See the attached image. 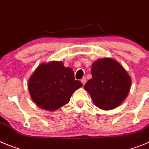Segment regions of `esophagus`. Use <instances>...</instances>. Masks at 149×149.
Returning <instances> with one entry per match:
<instances>
[{
	"label": "esophagus",
	"mask_w": 149,
	"mask_h": 149,
	"mask_svg": "<svg viewBox=\"0 0 149 149\" xmlns=\"http://www.w3.org/2000/svg\"><path fill=\"white\" fill-rule=\"evenodd\" d=\"M81 83L83 84V85H84L85 84H86V79H85V78H84V79H82L81 80Z\"/></svg>",
	"instance_id": "esophagus-1"
}]
</instances>
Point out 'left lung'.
Wrapping results in <instances>:
<instances>
[{"mask_svg": "<svg viewBox=\"0 0 149 149\" xmlns=\"http://www.w3.org/2000/svg\"><path fill=\"white\" fill-rule=\"evenodd\" d=\"M92 78L84 85L98 108L111 110L119 106L127 97L131 79L120 64L111 58L95 62L91 69Z\"/></svg>", "mask_w": 149, "mask_h": 149, "instance_id": "1", "label": "left lung"}]
</instances>
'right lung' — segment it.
I'll use <instances>...</instances> for the list:
<instances>
[{
  "mask_svg": "<svg viewBox=\"0 0 149 149\" xmlns=\"http://www.w3.org/2000/svg\"><path fill=\"white\" fill-rule=\"evenodd\" d=\"M82 86L80 81L75 80L73 70L57 61L38 66L28 83L33 100L40 108L50 111L66 105L72 94Z\"/></svg>",
  "mask_w": 149,
  "mask_h": 149,
  "instance_id": "1",
  "label": "right lung"
}]
</instances>
